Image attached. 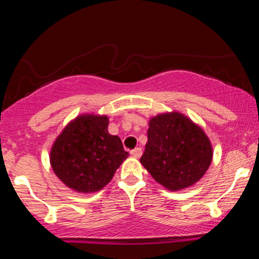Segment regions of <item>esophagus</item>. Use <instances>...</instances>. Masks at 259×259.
Here are the masks:
<instances>
[{
  "instance_id": "34e87169",
  "label": "esophagus",
  "mask_w": 259,
  "mask_h": 259,
  "mask_svg": "<svg viewBox=\"0 0 259 259\" xmlns=\"http://www.w3.org/2000/svg\"><path fill=\"white\" fill-rule=\"evenodd\" d=\"M130 153H132L133 157H135V158H139V157H141L142 150L140 147H136V148H134V150Z\"/></svg>"
}]
</instances>
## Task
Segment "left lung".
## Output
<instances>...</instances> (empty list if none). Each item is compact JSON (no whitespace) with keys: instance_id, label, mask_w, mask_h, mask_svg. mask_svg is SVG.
I'll use <instances>...</instances> for the list:
<instances>
[{"instance_id":"1","label":"left lung","mask_w":259,"mask_h":259,"mask_svg":"<svg viewBox=\"0 0 259 259\" xmlns=\"http://www.w3.org/2000/svg\"><path fill=\"white\" fill-rule=\"evenodd\" d=\"M147 139L140 162L157 183L170 191L194 185L212 162L208 136L179 112L153 117L148 123Z\"/></svg>"}]
</instances>
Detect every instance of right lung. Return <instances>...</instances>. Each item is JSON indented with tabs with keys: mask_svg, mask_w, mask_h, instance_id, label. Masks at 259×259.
<instances>
[{
	"mask_svg": "<svg viewBox=\"0 0 259 259\" xmlns=\"http://www.w3.org/2000/svg\"><path fill=\"white\" fill-rule=\"evenodd\" d=\"M127 156L121 140L108 133L106 115L82 114L56 139L50 162L62 183L88 194L105 187Z\"/></svg>",
	"mask_w": 259,
	"mask_h": 259,
	"instance_id": "obj_1",
	"label": "right lung"
}]
</instances>
